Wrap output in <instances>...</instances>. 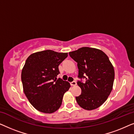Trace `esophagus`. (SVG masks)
<instances>
[{
  "label": "esophagus",
  "mask_w": 134,
  "mask_h": 134,
  "mask_svg": "<svg viewBox=\"0 0 134 134\" xmlns=\"http://www.w3.org/2000/svg\"><path fill=\"white\" fill-rule=\"evenodd\" d=\"M77 85V83L76 81H73L72 82H71V86H76Z\"/></svg>",
  "instance_id": "esophagus-1"
}]
</instances>
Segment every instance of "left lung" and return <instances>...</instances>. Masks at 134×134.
<instances>
[{"label":"left lung","instance_id":"8db88e82","mask_svg":"<svg viewBox=\"0 0 134 134\" xmlns=\"http://www.w3.org/2000/svg\"><path fill=\"white\" fill-rule=\"evenodd\" d=\"M77 63L79 76L85 82L78 81L81 94L76 97L80 107L87 110L96 109L102 105L113 88L115 71L112 64L103 51L83 47L69 52Z\"/></svg>","mask_w":134,"mask_h":134}]
</instances>
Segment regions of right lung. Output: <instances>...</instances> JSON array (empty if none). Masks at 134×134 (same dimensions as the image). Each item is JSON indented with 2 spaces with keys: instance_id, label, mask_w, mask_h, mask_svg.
<instances>
[{
  "instance_id": "add662e5",
  "label": "right lung",
  "mask_w": 134,
  "mask_h": 134,
  "mask_svg": "<svg viewBox=\"0 0 134 134\" xmlns=\"http://www.w3.org/2000/svg\"><path fill=\"white\" fill-rule=\"evenodd\" d=\"M67 57L68 53L46 50L31 54L25 61L21 72L23 90L37 110L52 113L61 106L71 85L57 77L58 66Z\"/></svg>"
}]
</instances>
